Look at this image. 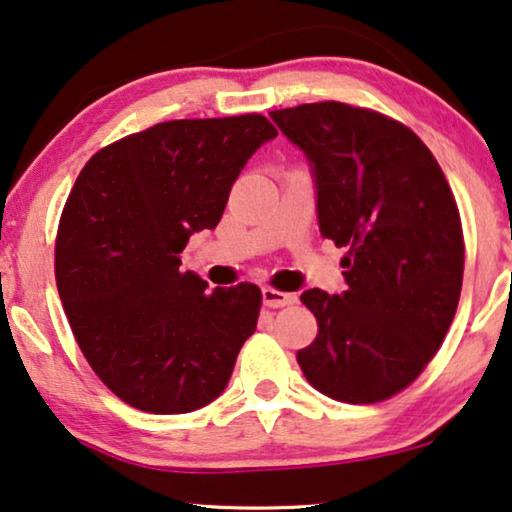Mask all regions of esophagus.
Here are the masks:
<instances>
[{
	"label": "esophagus",
	"mask_w": 512,
	"mask_h": 512,
	"mask_svg": "<svg viewBox=\"0 0 512 512\" xmlns=\"http://www.w3.org/2000/svg\"><path fill=\"white\" fill-rule=\"evenodd\" d=\"M262 299H264V306L269 308H283V306H290L297 301V294H290V292H280L276 287H264L262 290Z\"/></svg>",
	"instance_id": "esophagus-1"
}]
</instances>
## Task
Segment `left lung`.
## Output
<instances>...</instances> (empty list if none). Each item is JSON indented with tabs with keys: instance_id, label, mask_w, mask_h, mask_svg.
Here are the masks:
<instances>
[{
	"instance_id": "obj_1",
	"label": "left lung",
	"mask_w": 512,
	"mask_h": 512,
	"mask_svg": "<svg viewBox=\"0 0 512 512\" xmlns=\"http://www.w3.org/2000/svg\"><path fill=\"white\" fill-rule=\"evenodd\" d=\"M271 118L313 164L322 236L348 248V290L301 294L318 336L297 362L336 401L390 399L434 359L455 318L464 278L455 194L420 136L383 113L320 102Z\"/></svg>"
}]
</instances>
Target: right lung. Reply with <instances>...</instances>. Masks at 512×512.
Wrapping results in <instances>:
<instances>
[{"label": "right lung", "mask_w": 512, "mask_h": 512, "mask_svg": "<svg viewBox=\"0 0 512 512\" xmlns=\"http://www.w3.org/2000/svg\"><path fill=\"white\" fill-rule=\"evenodd\" d=\"M264 115L169 120L95 153L55 239V280L76 343L115 397L155 415L218 399L253 334L262 292L181 271L213 229L250 155L276 136Z\"/></svg>", "instance_id": "1"}]
</instances>
